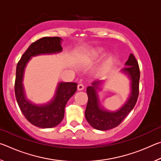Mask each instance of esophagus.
I'll list each match as a JSON object with an SVG mask.
<instances>
[{"instance_id":"obj_1","label":"esophagus","mask_w":161,"mask_h":161,"mask_svg":"<svg viewBox=\"0 0 161 161\" xmlns=\"http://www.w3.org/2000/svg\"><path fill=\"white\" fill-rule=\"evenodd\" d=\"M84 89V85L82 84H78V86H77V89L79 91H81V90H83V89Z\"/></svg>"}]
</instances>
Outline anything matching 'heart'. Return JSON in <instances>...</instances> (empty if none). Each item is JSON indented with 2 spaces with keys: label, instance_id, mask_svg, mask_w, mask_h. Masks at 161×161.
Returning <instances> with one entry per match:
<instances>
[{
  "label": "heart",
  "instance_id": "b5f03b06",
  "mask_svg": "<svg viewBox=\"0 0 161 161\" xmlns=\"http://www.w3.org/2000/svg\"><path fill=\"white\" fill-rule=\"evenodd\" d=\"M102 50H97V51H95L94 52V55H96V56H98V55H99V54H102Z\"/></svg>",
  "mask_w": 161,
  "mask_h": 161
}]
</instances>
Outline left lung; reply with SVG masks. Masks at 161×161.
Returning <instances> with one entry per match:
<instances>
[{"mask_svg": "<svg viewBox=\"0 0 161 161\" xmlns=\"http://www.w3.org/2000/svg\"><path fill=\"white\" fill-rule=\"evenodd\" d=\"M125 65L126 67L123 68L121 71L130 79V93L126 103L118 111H108L101 106L97 89H99L102 81H94L92 86L86 88L88 102L85 111V117L88 123L95 129L106 130L116 127L135 107L139 94V66L133 54H130Z\"/></svg>", "mask_w": 161, "mask_h": 161, "instance_id": "1", "label": "left lung"}]
</instances>
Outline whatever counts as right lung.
<instances>
[{"instance_id": "right-lung-1", "label": "right lung", "mask_w": 161, "mask_h": 161, "mask_svg": "<svg viewBox=\"0 0 161 161\" xmlns=\"http://www.w3.org/2000/svg\"><path fill=\"white\" fill-rule=\"evenodd\" d=\"M62 41L59 37H45L37 40L29 46L16 67L15 94L18 104L30 123L42 129L54 127L62 121L65 106L77 91V84L59 82L54 96L50 102L45 104H35L26 97L23 83L24 72L32 57L62 52Z\"/></svg>"}]
</instances>
